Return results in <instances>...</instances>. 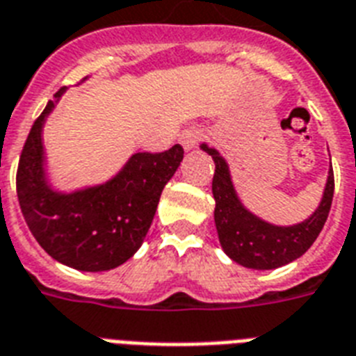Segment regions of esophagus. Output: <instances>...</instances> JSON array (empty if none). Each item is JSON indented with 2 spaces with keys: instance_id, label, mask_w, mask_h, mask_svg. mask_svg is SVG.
<instances>
[{
  "instance_id": "1",
  "label": "esophagus",
  "mask_w": 356,
  "mask_h": 356,
  "mask_svg": "<svg viewBox=\"0 0 356 356\" xmlns=\"http://www.w3.org/2000/svg\"><path fill=\"white\" fill-rule=\"evenodd\" d=\"M200 136H202L200 130L187 129V130H184V132L180 134V138H178V141H180V145H181V147H184V149L191 150V149H195L196 141L200 139Z\"/></svg>"
}]
</instances>
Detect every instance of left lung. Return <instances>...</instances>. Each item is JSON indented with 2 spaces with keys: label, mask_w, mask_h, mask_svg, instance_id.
Masks as SVG:
<instances>
[{
  "label": "left lung",
  "mask_w": 356,
  "mask_h": 356,
  "mask_svg": "<svg viewBox=\"0 0 356 356\" xmlns=\"http://www.w3.org/2000/svg\"><path fill=\"white\" fill-rule=\"evenodd\" d=\"M200 149L215 161V226L227 257L246 268L272 270L292 263L311 248L331 209L334 193L332 167H329L322 200L311 217L292 226H277L259 218L241 202L226 158L207 143H200Z\"/></svg>",
  "instance_id": "1"
}]
</instances>
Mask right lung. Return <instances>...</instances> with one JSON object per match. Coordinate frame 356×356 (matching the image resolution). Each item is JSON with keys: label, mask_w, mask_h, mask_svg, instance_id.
Masks as SVG:
<instances>
[{"label": "right lung", "mask_w": 356, "mask_h": 356, "mask_svg": "<svg viewBox=\"0 0 356 356\" xmlns=\"http://www.w3.org/2000/svg\"><path fill=\"white\" fill-rule=\"evenodd\" d=\"M65 90L47 102L27 136L16 176L18 202L31 233L55 261L81 272H104L141 248L184 149L175 145L160 154L136 152L110 180L60 191L47 175L42 134Z\"/></svg>", "instance_id": "1"}]
</instances>
